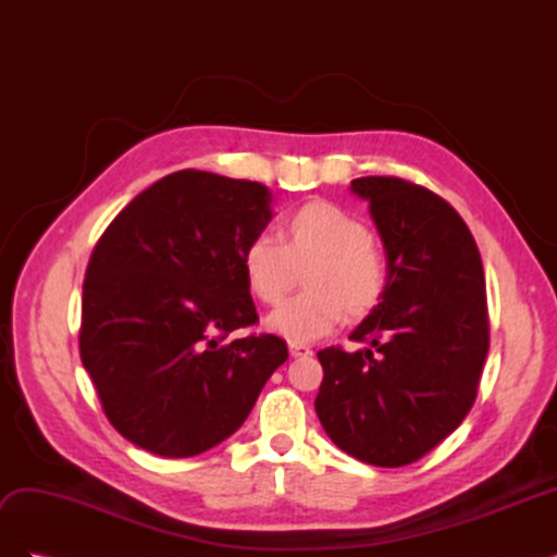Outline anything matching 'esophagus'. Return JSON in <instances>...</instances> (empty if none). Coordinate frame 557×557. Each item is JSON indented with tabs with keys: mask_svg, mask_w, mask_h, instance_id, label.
Returning <instances> with one entry per match:
<instances>
[{
	"mask_svg": "<svg viewBox=\"0 0 557 557\" xmlns=\"http://www.w3.org/2000/svg\"><path fill=\"white\" fill-rule=\"evenodd\" d=\"M290 348V356L293 358H305V356H311V348L307 344H297V342H290L288 344Z\"/></svg>",
	"mask_w": 557,
	"mask_h": 557,
	"instance_id": "34e87169",
	"label": "esophagus"
}]
</instances>
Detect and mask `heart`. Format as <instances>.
I'll list each match as a JSON object with an SVG mask.
<instances>
[{
	"mask_svg": "<svg viewBox=\"0 0 557 557\" xmlns=\"http://www.w3.org/2000/svg\"><path fill=\"white\" fill-rule=\"evenodd\" d=\"M248 290L274 307L307 269L305 293L269 313V330L297 344L315 342L342 323L372 313L387 290L385 250L358 213L325 199L307 201L281 221V244L267 234L242 252Z\"/></svg>",
	"mask_w": 557,
	"mask_h": 557,
	"instance_id": "heart-1",
	"label": "heart"
}]
</instances>
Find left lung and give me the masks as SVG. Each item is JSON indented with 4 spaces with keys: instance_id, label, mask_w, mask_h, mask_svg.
I'll return each instance as SVG.
<instances>
[{
    "instance_id": "8db88e82",
    "label": "left lung",
    "mask_w": 557,
    "mask_h": 557,
    "mask_svg": "<svg viewBox=\"0 0 557 557\" xmlns=\"http://www.w3.org/2000/svg\"><path fill=\"white\" fill-rule=\"evenodd\" d=\"M391 278L350 334L369 348L318 350L315 413L352 458L404 467L458 428L479 393L491 346L485 276L469 227L446 199L397 176H362Z\"/></svg>"
}]
</instances>
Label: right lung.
I'll list each match as a JSON object with an SVG mask.
<instances>
[{"label":"right lung","instance_id":"obj_1","mask_svg":"<svg viewBox=\"0 0 557 557\" xmlns=\"http://www.w3.org/2000/svg\"><path fill=\"white\" fill-rule=\"evenodd\" d=\"M258 181L183 170L99 237L83 281L78 348L111 425L162 458H190L242 428L288 360L258 323L242 252L272 221Z\"/></svg>","mask_w":557,"mask_h":557}]
</instances>
